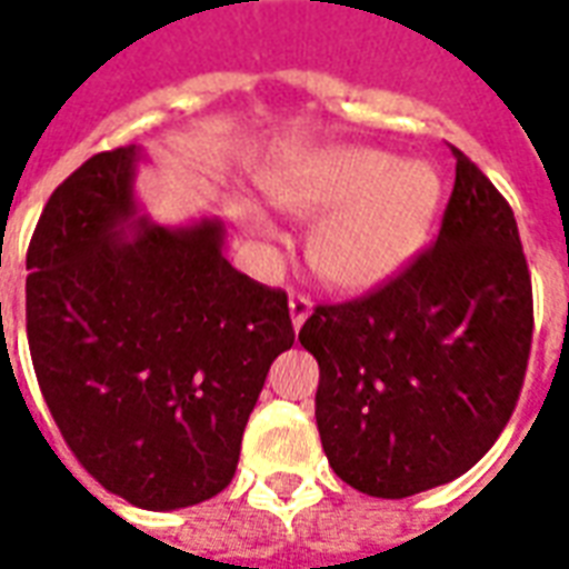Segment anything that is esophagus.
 Returning <instances> with one entry per match:
<instances>
[{"instance_id":"obj_1","label":"esophagus","mask_w":569,"mask_h":569,"mask_svg":"<svg viewBox=\"0 0 569 569\" xmlns=\"http://www.w3.org/2000/svg\"><path fill=\"white\" fill-rule=\"evenodd\" d=\"M313 313V301L308 296H292L289 298V317H292V326H296V332L308 322V317Z\"/></svg>"}]
</instances>
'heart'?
Segmentation results:
<instances>
[{"instance_id":"heart-1","label":"heart","mask_w":569,"mask_h":569,"mask_svg":"<svg viewBox=\"0 0 569 569\" xmlns=\"http://www.w3.org/2000/svg\"><path fill=\"white\" fill-rule=\"evenodd\" d=\"M273 207L308 237L310 268L345 292L390 283L429 243L441 207V179L427 161H399L369 146H326L280 161L261 176ZM259 234L268 224L247 216Z\"/></svg>"}]
</instances>
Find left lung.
<instances>
[{
  "label": "left lung",
  "mask_w": 569,
  "mask_h": 569,
  "mask_svg": "<svg viewBox=\"0 0 569 569\" xmlns=\"http://www.w3.org/2000/svg\"><path fill=\"white\" fill-rule=\"evenodd\" d=\"M436 247L371 296L322 305L298 341L320 362L335 476L402 500L490 451L525 383L533 292L512 207L463 151Z\"/></svg>",
  "instance_id": "1"
}]
</instances>
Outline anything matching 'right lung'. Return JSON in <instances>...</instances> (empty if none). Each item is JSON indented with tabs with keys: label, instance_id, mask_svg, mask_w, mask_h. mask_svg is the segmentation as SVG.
<instances>
[{
	"label": "right lung",
	"instance_id": "add662e5",
	"mask_svg": "<svg viewBox=\"0 0 569 569\" xmlns=\"http://www.w3.org/2000/svg\"><path fill=\"white\" fill-rule=\"evenodd\" d=\"M142 146L100 151L48 198L27 252L32 369L106 490L170 512L224 490L271 362L286 292L224 259V224H161L137 198Z\"/></svg>",
	"mask_w": 569,
	"mask_h": 569
}]
</instances>
